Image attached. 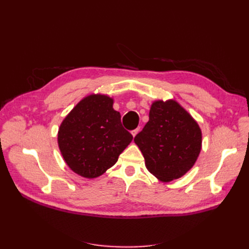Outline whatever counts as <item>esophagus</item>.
<instances>
[{
    "instance_id": "esophagus-1",
    "label": "esophagus",
    "mask_w": 249,
    "mask_h": 249,
    "mask_svg": "<svg viewBox=\"0 0 249 249\" xmlns=\"http://www.w3.org/2000/svg\"><path fill=\"white\" fill-rule=\"evenodd\" d=\"M139 127H137V129H135V130H133L131 133H132V135H133V137H135V136H136V135H137V133L139 132Z\"/></svg>"
}]
</instances>
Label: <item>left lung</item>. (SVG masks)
<instances>
[{
	"label": "left lung",
	"mask_w": 249,
	"mask_h": 249,
	"mask_svg": "<svg viewBox=\"0 0 249 249\" xmlns=\"http://www.w3.org/2000/svg\"><path fill=\"white\" fill-rule=\"evenodd\" d=\"M147 170L161 182L183 177L196 162L201 130L195 119L175 100L155 101L149 120L134 138Z\"/></svg>",
	"instance_id": "8db88e82"
}]
</instances>
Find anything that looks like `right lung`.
Masks as SVG:
<instances>
[{
    "instance_id": "1",
    "label": "right lung",
    "mask_w": 249,
    "mask_h": 249,
    "mask_svg": "<svg viewBox=\"0 0 249 249\" xmlns=\"http://www.w3.org/2000/svg\"><path fill=\"white\" fill-rule=\"evenodd\" d=\"M113 102L105 94L87 95L60 124V152L67 166L83 178L102 176L117 162L133 139L123 127Z\"/></svg>"
}]
</instances>
